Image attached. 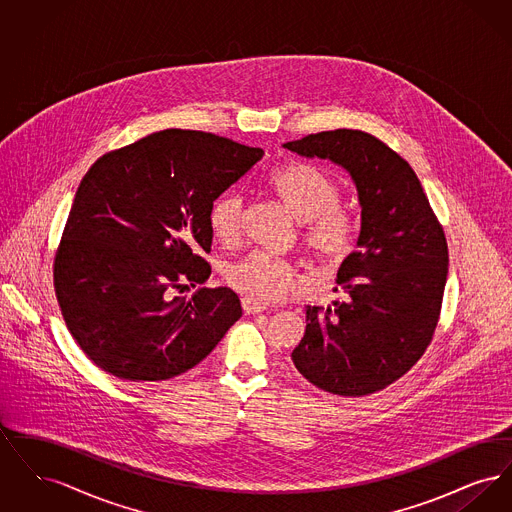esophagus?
Instances as JSON below:
<instances>
[{"instance_id": "1", "label": "esophagus", "mask_w": 512, "mask_h": 512, "mask_svg": "<svg viewBox=\"0 0 512 512\" xmlns=\"http://www.w3.org/2000/svg\"><path fill=\"white\" fill-rule=\"evenodd\" d=\"M242 305H244V311L247 315H257V313H263L267 309L265 303H259V301H253L249 297L242 299Z\"/></svg>"}]
</instances>
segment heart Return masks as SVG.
I'll return each instance as SVG.
<instances>
[{"label":"heart","instance_id":"1","mask_svg":"<svg viewBox=\"0 0 512 512\" xmlns=\"http://www.w3.org/2000/svg\"><path fill=\"white\" fill-rule=\"evenodd\" d=\"M268 190L299 220L301 244L324 270L338 268L355 253L361 224L357 215L341 205L340 182L317 165L293 161L267 176ZM242 220L240 195H219L209 209V226L222 242H234ZM230 288L253 301H272L293 292L299 274L290 261L253 251L224 270Z\"/></svg>","mask_w":512,"mask_h":512}]
</instances>
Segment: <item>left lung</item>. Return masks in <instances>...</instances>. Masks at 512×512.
<instances>
[{"mask_svg":"<svg viewBox=\"0 0 512 512\" xmlns=\"http://www.w3.org/2000/svg\"><path fill=\"white\" fill-rule=\"evenodd\" d=\"M347 169L361 201L359 249L338 272L343 299L307 307L292 361L320 390L361 397L399 380L430 345L447 280V240L413 167L363 130L284 144Z\"/></svg>","mask_w":512,"mask_h":512,"instance_id":"1","label":"left lung"}]
</instances>
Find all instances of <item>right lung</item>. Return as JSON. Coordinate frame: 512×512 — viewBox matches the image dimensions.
<instances>
[{"label":"right lung","mask_w":512,"mask_h":512,"mask_svg":"<svg viewBox=\"0 0 512 512\" xmlns=\"http://www.w3.org/2000/svg\"><path fill=\"white\" fill-rule=\"evenodd\" d=\"M265 151L169 128L99 157L84 174L53 259L61 315L86 357L128 382L201 363L242 317L230 288H199L211 265L213 201Z\"/></svg>","instance_id":"obj_1"}]
</instances>
